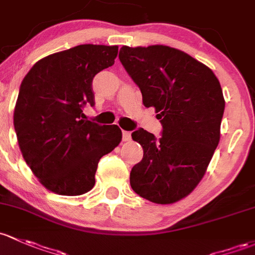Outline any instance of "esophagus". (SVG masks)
<instances>
[{"mask_svg": "<svg viewBox=\"0 0 255 255\" xmlns=\"http://www.w3.org/2000/svg\"><path fill=\"white\" fill-rule=\"evenodd\" d=\"M122 139H123V141H129L130 139H132L130 132H127V130H123V132H122Z\"/></svg>", "mask_w": 255, "mask_h": 255, "instance_id": "34e87169", "label": "esophagus"}]
</instances>
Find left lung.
Wrapping results in <instances>:
<instances>
[{"label":"left lung","instance_id":"1","mask_svg":"<svg viewBox=\"0 0 255 255\" xmlns=\"http://www.w3.org/2000/svg\"><path fill=\"white\" fill-rule=\"evenodd\" d=\"M119 58L162 126L159 139L143 128L132 133L144 155L130 171V187L144 199L171 204L197 187L218 146L221 85L209 67L173 47L123 46Z\"/></svg>","mask_w":255,"mask_h":255}]
</instances>
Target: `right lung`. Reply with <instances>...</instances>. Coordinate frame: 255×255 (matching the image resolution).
Returning <instances> with one entry per match:
<instances>
[{
	"label": "right lung",
	"mask_w": 255,
	"mask_h": 255,
	"mask_svg": "<svg viewBox=\"0 0 255 255\" xmlns=\"http://www.w3.org/2000/svg\"><path fill=\"white\" fill-rule=\"evenodd\" d=\"M119 46L78 45L42 58L24 77L13 123L24 160L47 189L80 195L95 184L98 163L122 139L117 125L87 120L93 79L115 63Z\"/></svg>",
	"instance_id": "1"
}]
</instances>
